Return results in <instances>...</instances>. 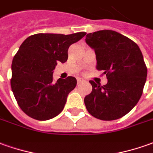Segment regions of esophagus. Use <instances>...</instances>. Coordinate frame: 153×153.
<instances>
[{
    "mask_svg": "<svg viewBox=\"0 0 153 153\" xmlns=\"http://www.w3.org/2000/svg\"><path fill=\"white\" fill-rule=\"evenodd\" d=\"M83 79H81V78H77V83L78 84H81L82 82H83Z\"/></svg>",
    "mask_w": 153,
    "mask_h": 153,
    "instance_id": "obj_1",
    "label": "esophagus"
}]
</instances>
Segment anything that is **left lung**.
I'll list each match as a JSON object with an SVG mask.
<instances>
[{
  "mask_svg": "<svg viewBox=\"0 0 153 153\" xmlns=\"http://www.w3.org/2000/svg\"><path fill=\"white\" fill-rule=\"evenodd\" d=\"M87 44L94 48L98 70L106 74L108 83L101 86L90 80L92 91L85 98L87 111L102 120L123 117L142 96L147 68L138 45L111 30L86 35Z\"/></svg>",
  "mask_w": 153,
  "mask_h": 153,
  "instance_id": "8db88e82",
  "label": "left lung"
}]
</instances>
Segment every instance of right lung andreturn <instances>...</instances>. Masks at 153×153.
Here are the masks:
<instances>
[{
	"label": "right lung",
	"mask_w": 153,
	"mask_h": 153,
	"mask_svg": "<svg viewBox=\"0 0 153 153\" xmlns=\"http://www.w3.org/2000/svg\"><path fill=\"white\" fill-rule=\"evenodd\" d=\"M85 34L37 33L22 43L11 63V86L25 114L35 120H47L63 111L77 80L68 76L54 83L53 71L59 61H67L68 48Z\"/></svg>",
	"instance_id": "add662e5"
}]
</instances>
